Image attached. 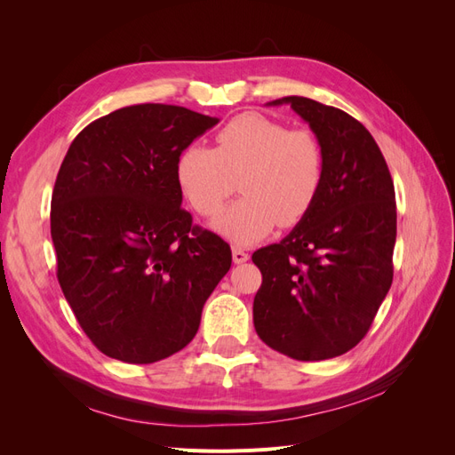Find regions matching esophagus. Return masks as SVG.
<instances>
[{"label": "esophagus", "instance_id": "obj_1", "mask_svg": "<svg viewBox=\"0 0 455 455\" xmlns=\"http://www.w3.org/2000/svg\"><path fill=\"white\" fill-rule=\"evenodd\" d=\"M231 256H233V261H235V264H244V261L251 258L249 252H244L243 249H239V246H233Z\"/></svg>", "mask_w": 455, "mask_h": 455}]
</instances>
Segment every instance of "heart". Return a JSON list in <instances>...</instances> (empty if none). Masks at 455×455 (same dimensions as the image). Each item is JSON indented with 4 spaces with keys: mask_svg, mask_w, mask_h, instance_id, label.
I'll use <instances>...</instances> for the list:
<instances>
[{
    "mask_svg": "<svg viewBox=\"0 0 455 455\" xmlns=\"http://www.w3.org/2000/svg\"><path fill=\"white\" fill-rule=\"evenodd\" d=\"M176 182L194 209L214 218L239 179L243 197L214 222L237 244H252L275 226L291 228L313 209L324 180V151L307 129L288 131L259 114L231 119L216 134V148L188 146L176 159Z\"/></svg>",
    "mask_w": 455,
    "mask_h": 455,
    "instance_id": "heart-1",
    "label": "heart"
}]
</instances>
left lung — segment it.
<instances>
[{
  "mask_svg": "<svg viewBox=\"0 0 455 455\" xmlns=\"http://www.w3.org/2000/svg\"><path fill=\"white\" fill-rule=\"evenodd\" d=\"M324 151V180L307 216L281 241L252 254L261 271L254 296L259 339L296 361L334 359L353 349L393 283L395 186L363 123L304 96H284Z\"/></svg>",
  "mask_w": 455,
  "mask_h": 455,
  "instance_id": "1",
  "label": "left lung"
}]
</instances>
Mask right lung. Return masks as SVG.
<instances>
[{
  "instance_id": "1",
  "label": "right lung",
  "mask_w": 455,
  "mask_h": 455,
  "mask_svg": "<svg viewBox=\"0 0 455 455\" xmlns=\"http://www.w3.org/2000/svg\"><path fill=\"white\" fill-rule=\"evenodd\" d=\"M220 119L139 104L81 131L51 199L57 277L104 355L149 364L184 349L204 301L231 267L216 233L191 226L176 159Z\"/></svg>"
}]
</instances>
